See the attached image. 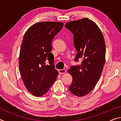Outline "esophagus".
<instances>
[{
  "label": "esophagus",
  "instance_id": "obj_1",
  "mask_svg": "<svg viewBox=\"0 0 121 121\" xmlns=\"http://www.w3.org/2000/svg\"><path fill=\"white\" fill-rule=\"evenodd\" d=\"M59 73H60V74H63V73H66V70H65V69H60V70H59Z\"/></svg>",
  "mask_w": 121,
  "mask_h": 121
}]
</instances>
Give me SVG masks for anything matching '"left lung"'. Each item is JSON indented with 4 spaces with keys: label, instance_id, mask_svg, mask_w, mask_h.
<instances>
[{
    "label": "left lung",
    "instance_id": "8db88e82",
    "mask_svg": "<svg viewBox=\"0 0 121 121\" xmlns=\"http://www.w3.org/2000/svg\"><path fill=\"white\" fill-rule=\"evenodd\" d=\"M65 27L73 35L77 51L75 60L83 59L80 65L68 70L73 77L69 89L75 95L83 97L94 89L101 76L105 62V39L97 24L87 18L69 21Z\"/></svg>",
    "mask_w": 121,
    "mask_h": 121
}]
</instances>
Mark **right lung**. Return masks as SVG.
Returning <instances> with one entry per match:
<instances>
[{
	"mask_svg": "<svg viewBox=\"0 0 121 121\" xmlns=\"http://www.w3.org/2000/svg\"><path fill=\"white\" fill-rule=\"evenodd\" d=\"M63 26L60 22H38L24 34L20 51L19 69L26 89L36 97H42L48 92L58 77L54 56L50 52L53 39ZM48 60L50 65L46 64Z\"/></svg>",
	"mask_w": 121,
	"mask_h": 121,
	"instance_id": "1",
	"label": "right lung"
}]
</instances>
